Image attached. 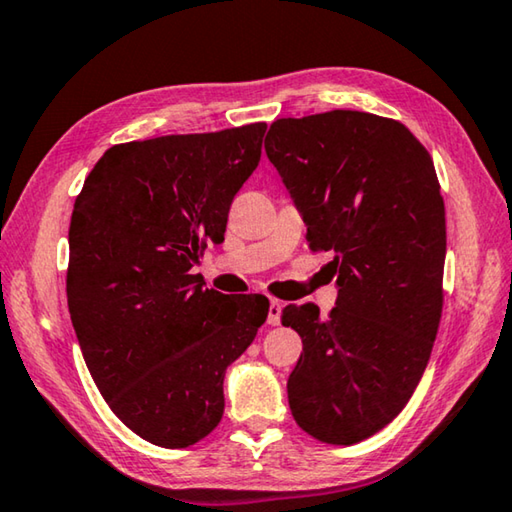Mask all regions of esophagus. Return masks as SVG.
<instances>
[{"label": "esophagus", "instance_id": "esophagus-1", "mask_svg": "<svg viewBox=\"0 0 512 512\" xmlns=\"http://www.w3.org/2000/svg\"><path fill=\"white\" fill-rule=\"evenodd\" d=\"M280 314H282V302L271 298V302H268V318H266V323L271 325V327L280 325Z\"/></svg>", "mask_w": 512, "mask_h": 512}]
</instances>
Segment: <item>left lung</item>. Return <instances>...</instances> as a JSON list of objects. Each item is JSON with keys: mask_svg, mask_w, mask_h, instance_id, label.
Masks as SVG:
<instances>
[{"mask_svg": "<svg viewBox=\"0 0 512 512\" xmlns=\"http://www.w3.org/2000/svg\"><path fill=\"white\" fill-rule=\"evenodd\" d=\"M264 149L339 284L325 318L311 302L282 309L302 339L291 413L320 443H361L411 400L438 334L447 228L436 169L404 124L359 110L277 119Z\"/></svg>", "mask_w": 512, "mask_h": 512, "instance_id": "1", "label": "left lung"}]
</instances>
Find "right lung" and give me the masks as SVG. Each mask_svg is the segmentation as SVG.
I'll list each match as a JSON object with an SVG mask.
<instances>
[{
  "label": "right lung",
  "mask_w": 512,
  "mask_h": 512,
  "mask_svg": "<svg viewBox=\"0 0 512 512\" xmlns=\"http://www.w3.org/2000/svg\"><path fill=\"white\" fill-rule=\"evenodd\" d=\"M264 133L257 121L117 144L76 196L67 266L76 339L112 413L153 445L189 447L221 422L225 368L268 316V298L223 296L189 273L210 241H223Z\"/></svg>",
  "instance_id": "right-lung-1"
}]
</instances>
